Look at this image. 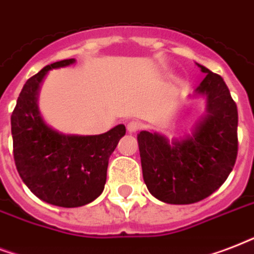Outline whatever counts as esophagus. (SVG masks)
<instances>
[{
	"mask_svg": "<svg viewBox=\"0 0 254 254\" xmlns=\"http://www.w3.org/2000/svg\"><path fill=\"white\" fill-rule=\"evenodd\" d=\"M141 128V123L137 121H131L127 123V129H128V132H136L139 129Z\"/></svg>",
	"mask_w": 254,
	"mask_h": 254,
	"instance_id": "esophagus-1",
	"label": "esophagus"
}]
</instances>
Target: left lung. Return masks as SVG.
Instances as JSON below:
<instances>
[{"label": "left lung", "instance_id": "left-lung-1", "mask_svg": "<svg viewBox=\"0 0 254 254\" xmlns=\"http://www.w3.org/2000/svg\"><path fill=\"white\" fill-rule=\"evenodd\" d=\"M197 66L205 78L196 91L207 94L208 115L193 135L172 145L158 133L137 135L145 186L168 204H192L213 193L233 170L239 151V114L229 88L219 74Z\"/></svg>", "mask_w": 254, "mask_h": 254}]
</instances>
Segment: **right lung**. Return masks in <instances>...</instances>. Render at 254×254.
I'll return each mask as SVG.
<instances>
[{
  "label": "right lung",
  "mask_w": 254,
  "mask_h": 254,
  "mask_svg": "<svg viewBox=\"0 0 254 254\" xmlns=\"http://www.w3.org/2000/svg\"><path fill=\"white\" fill-rule=\"evenodd\" d=\"M75 60L47 64L26 80L11 113L13 156L27 188L43 201L64 208L86 205L105 188L109 159L126 127L118 125L102 135L66 136L39 117L37 90L46 72Z\"/></svg>",
  "instance_id": "right-lung-1"
}]
</instances>
